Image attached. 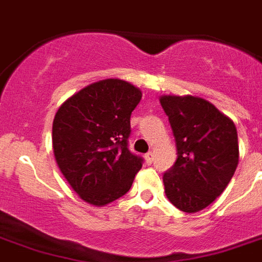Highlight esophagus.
I'll list each match as a JSON object with an SVG mask.
<instances>
[{"label": "esophagus", "mask_w": 262, "mask_h": 262, "mask_svg": "<svg viewBox=\"0 0 262 262\" xmlns=\"http://www.w3.org/2000/svg\"><path fill=\"white\" fill-rule=\"evenodd\" d=\"M154 158H155V156H154V152H148L147 155H145V160H147V163L151 164L152 162H154Z\"/></svg>", "instance_id": "34e87169"}]
</instances>
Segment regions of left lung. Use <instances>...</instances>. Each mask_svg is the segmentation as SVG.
Here are the masks:
<instances>
[{
    "label": "left lung",
    "mask_w": 262,
    "mask_h": 262,
    "mask_svg": "<svg viewBox=\"0 0 262 262\" xmlns=\"http://www.w3.org/2000/svg\"><path fill=\"white\" fill-rule=\"evenodd\" d=\"M160 104L177 144V160L164 172V191L187 213L207 208L231 181L239 159L238 135L231 119L195 96L164 95Z\"/></svg>",
    "instance_id": "obj_1"
}]
</instances>
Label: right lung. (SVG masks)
<instances>
[{"instance_id": "add662e5", "label": "right lung", "mask_w": 262, "mask_h": 262, "mask_svg": "<svg viewBox=\"0 0 262 262\" xmlns=\"http://www.w3.org/2000/svg\"><path fill=\"white\" fill-rule=\"evenodd\" d=\"M141 91L127 81L90 84L61 104L53 121L59 170L85 203L102 207L129 191L143 158L127 148Z\"/></svg>"}]
</instances>
